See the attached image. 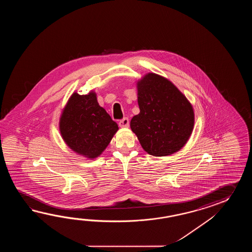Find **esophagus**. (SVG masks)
Wrapping results in <instances>:
<instances>
[{
  "instance_id": "1",
  "label": "esophagus",
  "mask_w": 252,
  "mask_h": 252,
  "mask_svg": "<svg viewBox=\"0 0 252 252\" xmlns=\"http://www.w3.org/2000/svg\"><path fill=\"white\" fill-rule=\"evenodd\" d=\"M128 125H129V122H128V119L127 117H125V118L121 120L119 122V126L121 128H127V127H128Z\"/></svg>"
}]
</instances>
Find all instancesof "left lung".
Returning a JSON list of instances; mask_svg holds the SVG:
<instances>
[{"label":"left lung","mask_w":252,"mask_h":252,"mask_svg":"<svg viewBox=\"0 0 252 252\" xmlns=\"http://www.w3.org/2000/svg\"><path fill=\"white\" fill-rule=\"evenodd\" d=\"M137 88L140 112L130 128L143 150L155 157L181 150L193 131L192 104L170 81L154 73L138 81Z\"/></svg>","instance_id":"left-lung-1"}]
</instances>
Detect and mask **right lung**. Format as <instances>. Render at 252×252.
<instances>
[{
    "label": "right lung",
    "mask_w": 252,
    "mask_h": 252,
    "mask_svg": "<svg viewBox=\"0 0 252 252\" xmlns=\"http://www.w3.org/2000/svg\"><path fill=\"white\" fill-rule=\"evenodd\" d=\"M118 129L93 91L83 95L74 93L59 120V130L65 144L88 158L101 155Z\"/></svg>",
    "instance_id": "1"
}]
</instances>
